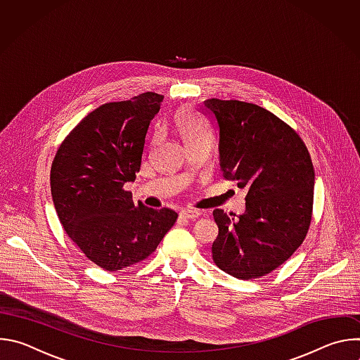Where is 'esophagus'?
I'll return each instance as SVG.
<instances>
[{"instance_id": "obj_1", "label": "esophagus", "mask_w": 360, "mask_h": 360, "mask_svg": "<svg viewBox=\"0 0 360 360\" xmlns=\"http://www.w3.org/2000/svg\"><path fill=\"white\" fill-rule=\"evenodd\" d=\"M199 212L198 211H182L181 214H179V217L182 218V219H196V218H199Z\"/></svg>"}]
</instances>
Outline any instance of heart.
Here are the masks:
<instances>
[{"instance_id": "heart-1", "label": "heart", "mask_w": 360, "mask_h": 360, "mask_svg": "<svg viewBox=\"0 0 360 360\" xmlns=\"http://www.w3.org/2000/svg\"><path fill=\"white\" fill-rule=\"evenodd\" d=\"M175 125L188 148L200 143L211 145L214 141V134L210 127L199 120L191 110L185 108L178 111L175 115Z\"/></svg>"}]
</instances>
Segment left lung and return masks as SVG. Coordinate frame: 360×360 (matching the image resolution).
I'll return each mask as SVG.
<instances>
[{"mask_svg":"<svg viewBox=\"0 0 360 360\" xmlns=\"http://www.w3.org/2000/svg\"><path fill=\"white\" fill-rule=\"evenodd\" d=\"M203 104L219 127L224 178L248 189L243 215L214 211L219 232L212 259L238 279L265 276L309 231L315 186L309 150L292 127L259 105L218 98Z\"/></svg>","mask_w":360,"mask_h":360,"instance_id":"1","label":"left lung"}]
</instances>
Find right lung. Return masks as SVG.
<instances>
[{
  "label": "right lung",
  "instance_id": "add662e5",
  "mask_svg": "<svg viewBox=\"0 0 360 360\" xmlns=\"http://www.w3.org/2000/svg\"><path fill=\"white\" fill-rule=\"evenodd\" d=\"M162 98L148 91L99 105L65 136L51 165V195L61 225L104 271L146 259L178 219L172 210L134 203L124 189L141 169L145 135Z\"/></svg>",
  "mask_w": 360,
  "mask_h": 360
}]
</instances>
